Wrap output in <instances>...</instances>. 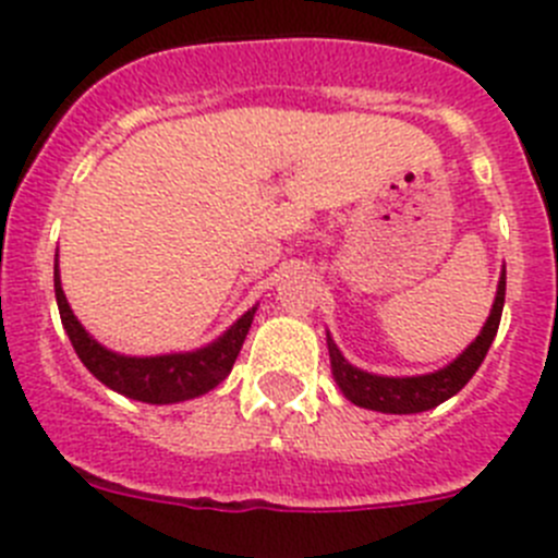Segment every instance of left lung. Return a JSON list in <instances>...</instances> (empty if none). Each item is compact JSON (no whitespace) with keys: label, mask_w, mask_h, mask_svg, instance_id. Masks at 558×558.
I'll return each mask as SVG.
<instances>
[{"label":"left lung","mask_w":558,"mask_h":558,"mask_svg":"<svg viewBox=\"0 0 558 558\" xmlns=\"http://www.w3.org/2000/svg\"><path fill=\"white\" fill-rule=\"evenodd\" d=\"M504 296H507V272L501 275L498 283L496 303H493L490 319L482 327L476 341L457 357L451 366L440 368L435 374H424V377H377V374H366L361 368L350 366L343 361L341 352L336 350V343H330V361H332V377H336L338 388L343 390V397L355 402L357 408L377 410V413H424V410L437 408L440 402L451 399L457 390L465 388L468 379L476 374L482 366L484 355L490 350L493 338H496L498 325H501Z\"/></svg>","instance_id":"1"}]
</instances>
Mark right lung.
<instances>
[{"label": "right lung", "mask_w": 558, "mask_h": 558, "mask_svg": "<svg viewBox=\"0 0 558 558\" xmlns=\"http://www.w3.org/2000/svg\"><path fill=\"white\" fill-rule=\"evenodd\" d=\"M54 294L57 308H60L62 327L74 343L76 355L85 363L87 372L101 379L107 388L118 390L123 397L137 399L148 404H173L184 399H195L231 374L242 350L244 336L253 322V311L242 316L222 338H217L211 347L186 355H159V357H123L104 350L101 343L93 341L85 327L76 322L74 311L68 308V300L62 294L60 275L54 267Z\"/></svg>", "instance_id": "right-lung-1"}]
</instances>
